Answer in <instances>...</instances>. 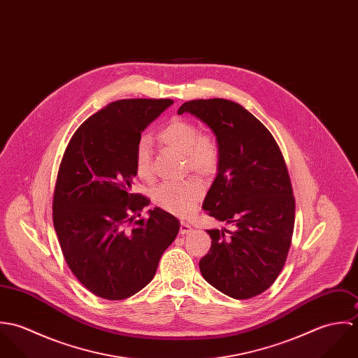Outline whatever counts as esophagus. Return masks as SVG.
<instances>
[{
  "label": "esophagus",
  "instance_id": "obj_1",
  "mask_svg": "<svg viewBox=\"0 0 358 358\" xmlns=\"http://www.w3.org/2000/svg\"><path fill=\"white\" fill-rule=\"evenodd\" d=\"M193 231V227L189 224V223H185V222H182L180 223V229H179V233L180 234H189V233H192Z\"/></svg>",
  "mask_w": 358,
  "mask_h": 358
}]
</instances>
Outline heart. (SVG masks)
<instances>
[{
    "instance_id": "1",
    "label": "heart",
    "mask_w": 358,
    "mask_h": 358,
    "mask_svg": "<svg viewBox=\"0 0 358 358\" xmlns=\"http://www.w3.org/2000/svg\"><path fill=\"white\" fill-rule=\"evenodd\" d=\"M159 139L172 150L183 154L192 171L204 176L216 171L219 162L217 146L210 138L201 136L194 124L175 120L159 132ZM135 169L142 179H150L153 175L152 142L148 136L141 138L136 145ZM203 186L196 179L180 183H162L154 189L153 201L172 215L186 216L203 197Z\"/></svg>"
}]
</instances>
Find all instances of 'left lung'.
Listing matches in <instances>:
<instances>
[{"label":"left lung","instance_id":"1","mask_svg":"<svg viewBox=\"0 0 358 358\" xmlns=\"http://www.w3.org/2000/svg\"><path fill=\"white\" fill-rule=\"evenodd\" d=\"M216 138L217 173L203 209L231 229H210V250L200 260L205 280L234 299L264 292L288 255L295 199L281 150L268 129L241 104L227 99L183 103Z\"/></svg>","mask_w":358,"mask_h":358}]
</instances>
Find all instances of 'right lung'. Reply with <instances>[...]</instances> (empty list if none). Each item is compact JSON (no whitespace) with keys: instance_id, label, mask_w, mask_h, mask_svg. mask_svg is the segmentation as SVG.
Instances as JSON below:
<instances>
[{"instance_id":"obj_1","label":"right lung","mask_w":358,"mask_h":358,"mask_svg":"<svg viewBox=\"0 0 358 358\" xmlns=\"http://www.w3.org/2000/svg\"><path fill=\"white\" fill-rule=\"evenodd\" d=\"M172 103H108L80 125L63 154L52 203L55 231L73 274L103 299L143 289L179 233V220L161 208L138 219L150 201L132 193L136 145Z\"/></svg>"}]
</instances>
